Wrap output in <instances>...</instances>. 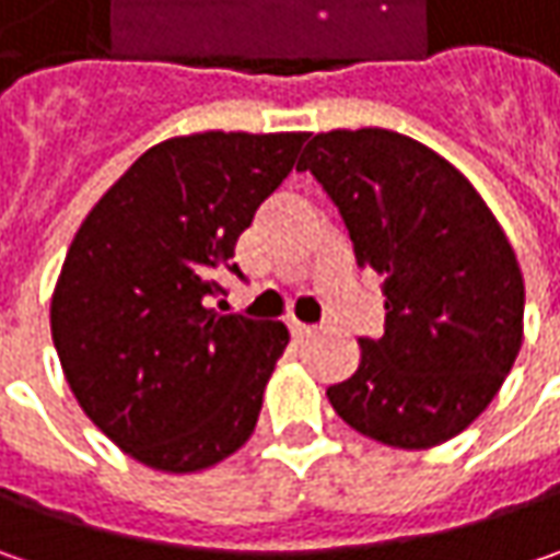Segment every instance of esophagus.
Here are the masks:
<instances>
[{
    "label": "esophagus",
    "instance_id": "obj_1",
    "mask_svg": "<svg viewBox=\"0 0 560 560\" xmlns=\"http://www.w3.org/2000/svg\"><path fill=\"white\" fill-rule=\"evenodd\" d=\"M317 327H312V324H302V320H292L290 324V334L295 336V339H305V336H312Z\"/></svg>",
    "mask_w": 560,
    "mask_h": 560
}]
</instances>
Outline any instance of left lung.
I'll return each instance as SVG.
<instances>
[{"label":"left lung","instance_id":"obj_1","mask_svg":"<svg viewBox=\"0 0 560 560\" xmlns=\"http://www.w3.org/2000/svg\"><path fill=\"white\" fill-rule=\"evenodd\" d=\"M355 248L383 277V336L327 389L358 433L430 448L458 436L502 389L524 339V277L499 221L452 164L393 130H330L305 145Z\"/></svg>","mask_w":560,"mask_h":560}]
</instances>
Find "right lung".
I'll return each mask as SVG.
<instances>
[{
    "instance_id": "obj_1",
    "label": "right lung",
    "mask_w": 560,
    "mask_h": 560,
    "mask_svg": "<svg viewBox=\"0 0 560 560\" xmlns=\"http://www.w3.org/2000/svg\"><path fill=\"white\" fill-rule=\"evenodd\" d=\"M308 133H192L142 152L77 230L52 295L68 386L120 452L167 474L252 436L290 330L208 308L240 233Z\"/></svg>"
}]
</instances>
